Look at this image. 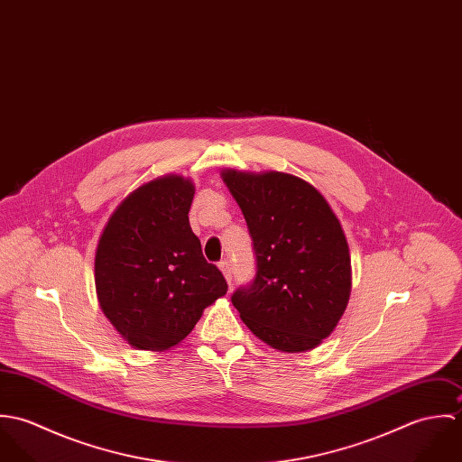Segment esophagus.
I'll return each mask as SVG.
<instances>
[{
	"label": "esophagus",
	"instance_id": "34e87169",
	"mask_svg": "<svg viewBox=\"0 0 462 462\" xmlns=\"http://www.w3.org/2000/svg\"><path fill=\"white\" fill-rule=\"evenodd\" d=\"M218 268H220V272L224 273V277H226V281H227V284L231 286V281H233V273H231V266H229V262H226V260H222L220 263H218Z\"/></svg>",
	"mask_w": 462,
	"mask_h": 462
}]
</instances>
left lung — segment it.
Listing matches in <instances>:
<instances>
[{
	"label": "left lung",
	"mask_w": 462,
	"mask_h": 462,
	"mask_svg": "<svg viewBox=\"0 0 462 462\" xmlns=\"http://www.w3.org/2000/svg\"><path fill=\"white\" fill-rule=\"evenodd\" d=\"M256 254V279L231 297L244 324L275 350L317 348L341 320L352 290L343 227L326 198L286 172L224 169Z\"/></svg>",
	"instance_id": "8db88e82"
}]
</instances>
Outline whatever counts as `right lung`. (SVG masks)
Wrapping results in <instances>:
<instances>
[{
    "label": "right lung",
    "instance_id": "obj_1",
    "mask_svg": "<svg viewBox=\"0 0 462 462\" xmlns=\"http://www.w3.org/2000/svg\"><path fill=\"white\" fill-rule=\"evenodd\" d=\"M194 194L190 178L151 180L121 200L99 236L94 260L99 308L138 350L178 346L202 311L227 291L190 227Z\"/></svg>",
    "mask_w": 462,
    "mask_h": 462
}]
</instances>
